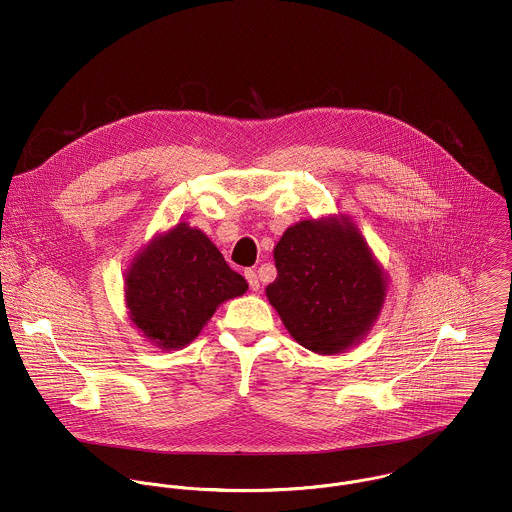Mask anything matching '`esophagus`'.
I'll return each instance as SVG.
<instances>
[{
  "label": "esophagus",
  "instance_id": "obj_1",
  "mask_svg": "<svg viewBox=\"0 0 512 512\" xmlns=\"http://www.w3.org/2000/svg\"><path fill=\"white\" fill-rule=\"evenodd\" d=\"M244 276H246V280H248L250 290H252V292H258V290H260V280H258L256 272H254V270H246Z\"/></svg>",
  "mask_w": 512,
  "mask_h": 512
}]
</instances>
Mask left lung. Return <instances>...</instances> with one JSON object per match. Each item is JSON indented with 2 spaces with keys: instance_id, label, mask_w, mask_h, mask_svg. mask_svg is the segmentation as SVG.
<instances>
[{
  "instance_id": "left-lung-1",
  "label": "left lung",
  "mask_w": 512,
  "mask_h": 512,
  "mask_svg": "<svg viewBox=\"0 0 512 512\" xmlns=\"http://www.w3.org/2000/svg\"><path fill=\"white\" fill-rule=\"evenodd\" d=\"M274 260L278 278L266 295L299 345L335 355L370 329L386 282L351 222L303 220L290 226Z\"/></svg>"
}]
</instances>
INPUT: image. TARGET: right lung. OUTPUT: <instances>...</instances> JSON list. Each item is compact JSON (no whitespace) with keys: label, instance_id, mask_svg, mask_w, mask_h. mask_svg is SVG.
Here are the masks:
<instances>
[{"label":"right lung","instance_id":"obj_1","mask_svg":"<svg viewBox=\"0 0 512 512\" xmlns=\"http://www.w3.org/2000/svg\"><path fill=\"white\" fill-rule=\"evenodd\" d=\"M246 290L217 246L185 222L147 246L126 278L132 321L163 349L191 343L222 301Z\"/></svg>","mask_w":512,"mask_h":512}]
</instances>
